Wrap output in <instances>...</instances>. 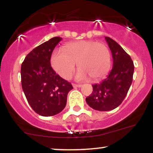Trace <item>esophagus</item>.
<instances>
[{"label": "esophagus", "mask_w": 153, "mask_h": 153, "mask_svg": "<svg viewBox=\"0 0 153 153\" xmlns=\"http://www.w3.org/2000/svg\"><path fill=\"white\" fill-rule=\"evenodd\" d=\"M73 88H80L82 86L81 85H80V84H75V83H73Z\"/></svg>", "instance_id": "esophagus-1"}]
</instances>
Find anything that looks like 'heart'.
<instances>
[{
  "label": "heart",
  "instance_id": "obj_1",
  "mask_svg": "<svg viewBox=\"0 0 153 153\" xmlns=\"http://www.w3.org/2000/svg\"><path fill=\"white\" fill-rule=\"evenodd\" d=\"M79 68L78 80L90 78L99 80L106 75L111 68V52L105 44L93 40H82L67 44L63 51L54 50L51 57V65L61 77L69 78L75 70Z\"/></svg>",
  "mask_w": 153,
  "mask_h": 153
}]
</instances>
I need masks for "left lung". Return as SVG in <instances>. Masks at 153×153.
<instances>
[{"mask_svg":"<svg viewBox=\"0 0 153 153\" xmlns=\"http://www.w3.org/2000/svg\"><path fill=\"white\" fill-rule=\"evenodd\" d=\"M111 52L113 67L106 78L93 85V92L85 99L95 110L107 111L118 107L127 96L132 82L134 63L130 56L114 40L105 37Z\"/></svg>","mask_w":153,"mask_h":153,"instance_id":"8db88e82","label":"left lung"}]
</instances>
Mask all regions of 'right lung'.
I'll return each instance as SVG.
<instances>
[{"mask_svg": "<svg viewBox=\"0 0 153 153\" xmlns=\"http://www.w3.org/2000/svg\"><path fill=\"white\" fill-rule=\"evenodd\" d=\"M62 38L56 36L36 47L26 55L21 68L22 85L32 109L43 117L59 114L66 106L67 96L73 88L51 67L54 47Z\"/></svg>", "mask_w": 153, "mask_h": 153, "instance_id": "right-lung-1", "label": "right lung"}]
</instances>
